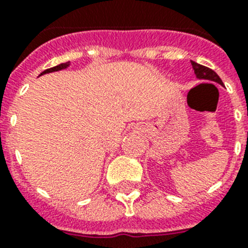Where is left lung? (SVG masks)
I'll return each instance as SVG.
<instances>
[{"label":"left lung","mask_w":248,"mask_h":248,"mask_svg":"<svg viewBox=\"0 0 248 248\" xmlns=\"http://www.w3.org/2000/svg\"><path fill=\"white\" fill-rule=\"evenodd\" d=\"M191 65L194 68V72L196 74V78L198 79H202V80H210V82H215V83H218V84L223 85L222 80H221L220 77L217 76V73L210 68L205 67V65H201L199 63L194 62L191 61Z\"/></svg>","instance_id":"8db88e82"}]
</instances>
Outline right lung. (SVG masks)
Instances as JSON below:
<instances>
[{"label": "right lung", "instance_id": "right-lung-1", "mask_svg": "<svg viewBox=\"0 0 248 248\" xmlns=\"http://www.w3.org/2000/svg\"><path fill=\"white\" fill-rule=\"evenodd\" d=\"M69 64H71V63H69V62H67V63H61V64L56 65V67L48 68V69H46V71H45V72H42V73H41V76H43V74H46V73H52V72H57V71H62V69H64V68L69 67Z\"/></svg>", "mask_w": 248, "mask_h": 248}]
</instances>
